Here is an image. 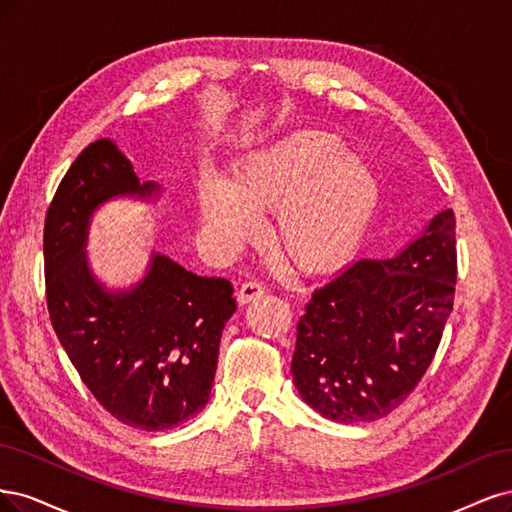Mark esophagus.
<instances>
[{
    "instance_id": "1",
    "label": "esophagus",
    "mask_w": 512,
    "mask_h": 512,
    "mask_svg": "<svg viewBox=\"0 0 512 512\" xmlns=\"http://www.w3.org/2000/svg\"><path fill=\"white\" fill-rule=\"evenodd\" d=\"M266 295V287H263L261 283H257V280H249V283H244L238 291V302L240 304H249L253 300H259Z\"/></svg>"
}]
</instances>
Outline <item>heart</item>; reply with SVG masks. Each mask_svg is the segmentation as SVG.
Masks as SVG:
<instances>
[{
	"label": "heart",
	"mask_w": 512,
	"mask_h": 512,
	"mask_svg": "<svg viewBox=\"0 0 512 512\" xmlns=\"http://www.w3.org/2000/svg\"><path fill=\"white\" fill-rule=\"evenodd\" d=\"M197 197L208 236L221 246L253 238L255 212L272 210L280 255L315 274L353 257L378 206V180L338 136L302 129L246 155L232 180L202 176Z\"/></svg>",
	"instance_id": "heart-1"
}]
</instances>
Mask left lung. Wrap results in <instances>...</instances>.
<instances>
[{
	"mask_svg": "<svg viewBox=\"0 0 512 512\" xmlns=\"http://www.w3.org/2000/svg\"><path fill=\"white\" fill-rule=\"evenodd\" d=\"M457 283L453 210L391 259H359L315 289L291 374L302 400L338 423L387 417L430 368Z\"/></svg>",
	"mask_w": 512,
	"mask_h": 512,
	"instance_id": "8db88e82",
	"label": "left lung"
}]
</instances>
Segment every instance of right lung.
<instances>
[{
  "mask_svg": "<svg viewBox=\"0 0 512 512\" xmlns=\"http://www.w3.org/2000/svg\"><path fill=\"white\" fill-rule=\"evenodd\" d=\"M108 138L65 172L44 221L46 306L82 383L114 419L161 432L200 412L217 372L223 327L236 312L227 278L197 276L166 255L129 291H106L85 257L93 210L117 195L148 197Z\"/></svg>",
  "mask_w": 512,
  "mask_h": 512,
  "instance_id": "add662e5",
  "label": "right lung"
}]
</instances>
